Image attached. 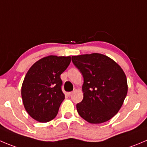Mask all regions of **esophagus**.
<instances>
[{"label":"esophagus","mask_w":147,"mask_h":147,"mask_svg":"<svg viewBox=\"0 0 147 147\" xmlns=\"http://www.w3.org/2000/svg\"><path fill=\"white\" fill-rule=\"evenodd\" d=\"M73 94V92H67V95L68 96H71V95Z\"/></svg>","instance_id":"1"}]
</instances>
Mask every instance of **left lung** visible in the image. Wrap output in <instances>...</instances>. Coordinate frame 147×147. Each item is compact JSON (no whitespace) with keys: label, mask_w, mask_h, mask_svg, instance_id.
Returning a JSON list of instances; mask_svg holds the SVG:
<instances>
[{"label":"left lung","mask_w":147,"mask_h":147,"mask_svg":"<svg viewBox=\"0 0 147 147\" xmlns=\"http://www.w3.org/2000/svg\"><path fill=\"white\" fill-rule=\"evenodd\" d=\"M83 76V99L77 104L80 116L90 123H101L119 112L127 95L126 76L115 61L102 54L72 56Z\"/></svg>","instance_id":"1"}]
</instances>
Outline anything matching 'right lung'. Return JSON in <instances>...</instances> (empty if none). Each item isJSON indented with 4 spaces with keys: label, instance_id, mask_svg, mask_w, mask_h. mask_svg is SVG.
<instances>
[{
    "label": "right lung",
    "instance_id": "obj_1",
    "mask_svg": "<svg viewBox=\"0 0 147 147\" xmlns=\"http://www.w3.org/2000/svg\"><path fill=\"white\" fill-rule=\"evenodd\" d=\"M70 57H45L35 62L27 72L21 97L29 116L41 123L55 119L65 99L60 75L69 66Z\"/></svg>",
    "mask_w": 147,
    "mask_h": 147
}]
</instances>
